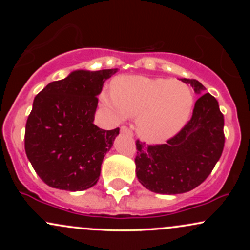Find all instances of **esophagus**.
I'll use <instances>...</instances> for the list:
<instances>
[{
    "mask_svg": "<svg viewBox=\"0 0 250 250\" xmlns=\"http://www.w3.org/2000/svg\"><path fill=\"white\" fill-rule=\"evenodd\" d=\"M121 133H123V134H128V135H133V130H131L130 128H128V127H125V125H123V127H121Z\"/></svg>",
    "mask_w": 250,
    "mask_h": 250,
    "instance_id": "34e87169",
    "label": "esophagus"
}]
</instances>
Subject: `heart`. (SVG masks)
<instances>
[{"instance_id": "b5f03b06", "label": "heart", "mask_w": 250, "mask_h": 250, "mask_svg": "<svg viewBox=\"0 0 250 250\" xmlns=\"http://www.w3.org/2000/svg\"><path fill=\"white\" fill-rule=\"evenodd\" d=\"M101 101L120 121L137 116V133L151 143L166 141L182 129L193 108L191 91L183 82L140 75L115 77Z\"/></svg>"}]
</instances>
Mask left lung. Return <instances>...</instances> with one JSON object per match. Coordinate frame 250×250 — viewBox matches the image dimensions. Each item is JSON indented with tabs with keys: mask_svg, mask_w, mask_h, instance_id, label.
Instances as JSON below:
<instances>
[{
	"mask_svg": "<svg viewBox=\"0 0 250 250\" xmlns=\"http://www.w3.org/2000/svg\"><path fill=\"white\" fill-rule=\"evenodd\" d=\"M196 93L205 91L197 80L181 79ZM225 119L219 102L205 93L195 102L191 119L162 145L136 140V176L149 190L182 194L193 190L210 175L225 147Z\"/></svg>",
	"mask_w": 250,
	"mask_h": 250,
	"instance_id": "1",
	"label": "left lung"
}]
</instances>
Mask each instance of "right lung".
I'll return each instance as SVG.
<instances>
[{
	"label": "right lung",
	"mask_w": 250,
	"mask_h": 250,
	"mask_svg": "<svg viewBox=\"0 0 250 250\" xmlns=\"http://www.w3.org/2000/svg\"><path fill=\"white\" fill-rule=\"evenodd\" d=\"M117 69L76 70L35 96L24 134V149L36 174L49 187L84 190L99 181L104 155L120 128L94 125L103 83Z\"/></svg>",
	"instance_id": "right-lung-1"
}]
</instances>
